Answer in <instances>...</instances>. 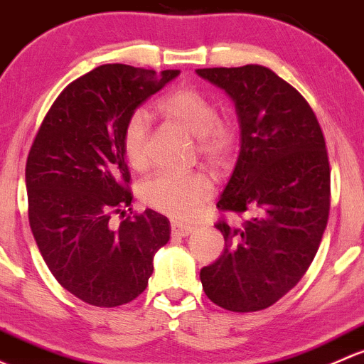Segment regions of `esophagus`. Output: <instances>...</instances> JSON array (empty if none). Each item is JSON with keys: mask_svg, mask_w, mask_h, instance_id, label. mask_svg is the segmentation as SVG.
Instances as JSON below:
<instances>
[{"mask_svg": "<svg viewBox=\"0 0 364 364\" xmlns=\"http://www.w3.org/2000/svg\"><path fill=\"white\" fill-rule=\"evenodd\" d=\"M193 231L194 226H191V224H182L177 223V220L171 223V235H175V237H189Z\"/></svg>", "mask_w": 364, "mask_h": 364, "instance_id": "esophagus-1", "label": "esophagus"}]
</instances>
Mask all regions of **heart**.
Here are the masks:
<instances>
[{"label": "heart", "mask_w": 364, "mask_h": 364, "mask_svg": "<svg viewBox=\"0 0 364 364\" xmlns=\"http://www.w3.org/2000/svg\"><path fill=\"white\" fill-rule=\"evenodd\" d=\"M157 110L198 138V151L213 166H223L238 141V129L231 119L217 117L215 105L205 92L181 87L157 101ZM151 119L144 110H134L122 127V152L133 168L147 163V138ZM140 200L145 207L161 213L187 219L212 196L213 187L203 173L161 171L140 183Z\"/></svg>", "instance_id": "heart-1"}]
</instances>
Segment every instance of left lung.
I'll return each instance as SVG.
<instances>
[{"label": "left lung", "instance_id": "1", "mask_svg": "<svg viewBox=\"0 0 364 364\" xmlns=\"http://www.w3.org/2000/svg\"><path fill=\"white\" fill-rule=\"evenodd\" d=\"M235 103L240 152L217 208L249 213L215 224L224 252L200 272L205 294L231 312L272 306L316 257L329 215V163L316 114L261 65L196 70Z\"/></svg>", "mask_w": 364, "mask_h": 364}]
</instances>
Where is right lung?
<instances>
[{
	"label": "right lung",
	"mask_w": 364,
	"mask_h": 364,
	"mask_svg": "<svg viewBox=\"0 0 364 364\" xmlns=\"http://www.w3.org/2000/svg\"><path fill=\"white\" fill-rule=\"evenodd\" d=\"M178 73L98 66L58 96L31 145L33 237L55 280L89 305L110 309L144 293L156 252L170 240L161 213H126L133 196L121 138L127 117ZM115 213L119 225L111 223Z\"/></svg>",
	"instance_id": "obj_1"
}]
</instances>
